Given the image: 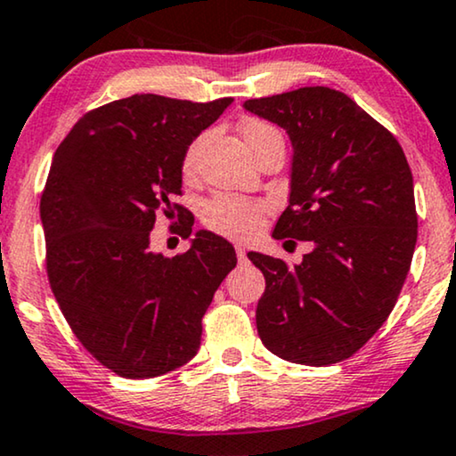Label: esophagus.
<instances>
[{
  "instance_id": "esophagus-1",
  "label": "esophagus",
  "mask_w": 456,
  "mask_h": 456,
  "mask_svg": "<svg viewBox=\"0 0 456 456\" xmlns=\"http://www.w3.org/2000/svg\"><path fill=\"white\" fill-rule=\"evenodd\" d=\"M237 257H239V262L247 260V251H245L243 245H237Z\"/></svg>"
}]
</instances>
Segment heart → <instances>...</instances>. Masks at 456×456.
I'll use <instances>...</instances> for the list:
<instances>
[{
  "label": "heart",
  "mask_w": 456,
  "mask_h": 456,
  "mask_svg": "<svg viewBox=\"0 0 456 456\" xmlns=\"http://www.w3.org/2000/svg\"><path fill=\"white\" fill-rule=\"evenodd\" d=\"M243 137L249 148H256L257 142H262L266 134L277 133L273 126L264 125L260 120H247L243 126ZM196 150H199V142L190 145L183 156V171L192 173L196 162ZM264 205L262 202L243 199V196L232 194H217L202 207V222L211 230L219 234H226L232 239H247L260 228Z\"/></svg>",
  "instance_id": "1"
}]
</instances>
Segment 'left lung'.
<instances>
[{"label":"left lung","instance_id":"1","mask_svg":"<svg viewBox=\"0 0 456 456\" xmlns=\"http://www.w3.org/2000/svg\"><path fill=\"white\" fill-rule=\"evenodd\" d=\"M243 108L289 134V205L274 239L313 240L288 266L247 254L266 279L256 325L285 362L331 365L376 334L400 296L417 245L414 183L397 139L328 86L249 99Z\"/></svg>","mask_w":456,"mask_h":456}]
</instances>
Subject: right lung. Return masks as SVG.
Masks as SVG:
<instances>
[{
	"label": "right lung",
	"instance_id": "right-lung-1",
	"mask_svg": "<svg viewBox=\"0 0 456 456\" xmlns=\"http://www.w3.org/2000/svg\"><path fill=\"white\" fill-rule=\"evenodd\" d=\"M230 103L133 94L84 114L54 151L39 202L50 288L77 340L118 376L188 363L202 314L237 266L234 247L209 230L182 256L150 249L159 213H188L173 202L183 156Z\"/></svg>",
	"mask_w": 456,
	"mask_h": 456
}]
</instances>
